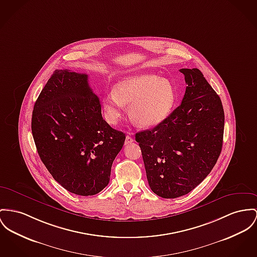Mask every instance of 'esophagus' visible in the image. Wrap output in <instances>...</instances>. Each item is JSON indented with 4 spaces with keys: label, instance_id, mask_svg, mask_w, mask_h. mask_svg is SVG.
I'll list each match as a JSON object with an SVG mask.
<instances>
[{
    "label": "esophagus",
    "instance_id": "34e87169",
    "mask_svg": "<svg viewBox=\"0 0 257 257\" xmlns=\"http://www.w3.org/2000/svg\"><path fill=\"white\" fill-rule=\"evenodd\" d=\"M134 141H135V139H134L133 137H130V136H126V137H125V141H124V145H128V144L133 143Z\"/></svg>",
    "mask_w": 257,
    "mask_h": 257
}]
</instances>
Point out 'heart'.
Listing matches in <instances>:
<instances>
[{
  "instance_id": "obj_1",
  "label": "heart",
  "mask_w": 257,
  "mask_h": 257,
  "mask_svg": "<svg viewBox=\"0 0 257 257\" xmlns=\"http://www.w3.org/2000/svg\"><path fill=\"white\" fill-rule=\"evenodd\" d=\"M175 93L171 82L153 74L128 77L118 82L102 98L105 119L117 123L128 104V115L142 126H154L171 113Z\"/></svg>"
}]
</instances>
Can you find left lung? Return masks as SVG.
Instances as JSON below:
<instances>
[{
    "label": "left lung",
    "mask_w": 257,
    "mask_h": 257,
    "mask_svg": "<svg viewBox=\"0 0 257 257\" xmlns=\"http://www.w3.org/2000/svg\"><path fill=\"white\" fill-rule=\"evenodd\" d=\"M180 72L187 85L181 104L154 128L136 135L149 186L165 199L181 197L196 188L222 150L220 97L199 69Z\"/></svg>",
    "instance_id": "obj_1"
}]
</instances>
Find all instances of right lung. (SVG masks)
Segmentation results:
<instances>
[{"label": "right lung", "mask_w": 257, "mask_h": 257, "mask_svg": "<svg viewBox=\"0 0 257 257\" xmlns=\"http://www.w3.org/2000/svg\"><path fill=\"white\" fill-rule=\"evenodd\" d=\"M86 74L55 70L32 113L38 154L55 181L69 192L92 196L105 188L125 140L101 115Z\"/></svg>", "instance_id": "1"}]
</instances>
